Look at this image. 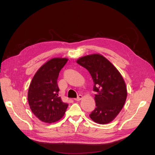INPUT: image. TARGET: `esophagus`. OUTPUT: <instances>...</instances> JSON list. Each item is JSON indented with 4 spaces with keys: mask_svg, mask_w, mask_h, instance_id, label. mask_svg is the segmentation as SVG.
<instances>
[{
    "mask_svg": "<svg viewBox=\"0 0 155 155\" xmlns=\"http://www.w3.org/2000/svg\"><path fill=\"white\" fill-rule=\"evenodd\" d=\"M82 98H83V96H82L81 94H79L78 95V96L77 97V98H74V100L76 101H81Z\"/></svg>",
    "mask_w": 155,
    "mask_h": 155,
    "instance_id": "obj_1",
    "label": "esophagus"
}]
</instances>
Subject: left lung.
<instances>
[{
	"mask_svg": "<svg viewBox=\"0 0 155 155\" xmlns=\"http://www.w3.org/2000/svg\"><path fill=\"white\" fill-rule=\"evenodd\" d=\"M88 71L93 80L96 108L89 114L95 123H110L123 108L127 91L123 77L114 65L98 54L87 55L77 61Z\"/></svg>",
	"mask_w": 155,
	"mask_h": 155,
	"instance_id": "obj_1",
	"label": "left lung"
}]
</instances>
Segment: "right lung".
<instances>
[{
  "mask_svg": "<svg viewBox=\"0 0 155 155\" xmlns=\"http://www.w3.org/2000/svg\"><path fill=\"white\" fill-rule=\"evenodd\" d=\"M67 58H54L36 72L28 88V101L32 113L45 123H54L64 116L68 104L58 97L57 79Z\"/></svg>",
  "mask_w": 155,
  "mask_h": 155,
  "instance_id": "add662e5",
  "label": "right lung"
}]
</instances>
